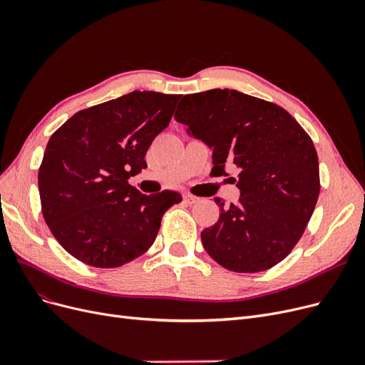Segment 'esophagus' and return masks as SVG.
<instances>
[{"instance_id": "esophagus-1", "label": "esophagus", "mask_w": 365, "mask_h": 365, "mask_svg": "<svg viewBox=\"0 0 365 365\" xmlns=\"http://www.w3.org/2000/svg\"><path fill=\"white\" fill-rule=\"evenodd\" d=\"M183 201H185L186 204H195V202L198 201V197L191 195V194H185V195H183Z\"/></svg>"}]
</instances>
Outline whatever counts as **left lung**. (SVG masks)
Wrapping results in <instances>:
<instances>
[{"mask_svg": "<svg viewBox=\"0 0 365 365\" xmlns=\"http://www.w3.org/2000/svg\"><path fill=\"white\" fill-rule=\"evenodd\" d=\"M178 122L213 148L217 176L239 170L242 197L201 232L209 255L227 270L258 273L287 258L318 201L319 163L310 135L283 107L234 89H212L182 98Z\"/></svg>", "mask_w": 365, "mask_h": 365, "instance_id": "left-lung-1", "label": "left lung"}]
</instances>
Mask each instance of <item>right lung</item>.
<instances>
[{"label": "right lung", "mask_w": 365, "mask_h": 365, "mask_svg": "<svg viewBox=\"0 0 365 365\" xmlns=\"http://www.w3.org/2000/svg\"><path fill=\"white\" fill-rule=\"evenodd\" d=\"M180 95L134 91L73 115L52 134L38 168L41 212L58 243L86 265L115 268L153 245L182 195H145L128 183L165 130Z\"/></svg>", "instance_id": "obj_1"}]
</instances>
